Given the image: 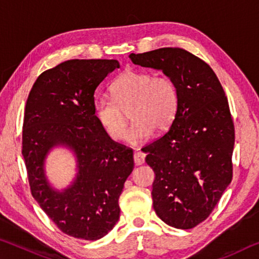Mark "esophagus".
I'll use <instances>...</instances> for the list:
<instances>
[{"label":"esophagus","mask_w":259,"mask_h":259,"mask_svg":"<svg viewBox=\"0 0 259 259\" xmlns=\"http://www.w3.org/2000/svg\"><path fill=\"white\" fill-rule=\"evenodd\" d=\"M134 160L136 165H140L145 162V154L143 152H136L134 154Z\"/></svg>","instance_id":"esophagus-1"}]
</instances>
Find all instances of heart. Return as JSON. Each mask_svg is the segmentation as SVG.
I'll use <instances>...</instances> for the list:
<instances>
[{"instance_id":"obj_1","label":"heart","mask_w":259,"mask_h":259,"mask_svg":"<svg viewBox=\"0 0 259 259\" xmlns=\"http://www.w3.org/2000/svg\"><path fill=\"white\" fill-rule=\"evenodd\" d=\"M111 99L95 102V116L113 140L124 139L129 114L135 121L128 134L131 144H143L153 131L168 130L179 109L177 84L168 76H154L150 72L128 68L109 87Z\"/></svg>"}]
</instances>
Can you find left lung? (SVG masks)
Returning <instances> with one entry per match:
<instances>
[{
	"label": "left lung",
	"mask_w": 259,
	"mask_h": 259,
	"mask_svg": "<svg viewBox=\"0 0 259 259\" xmlns=\"http://www.w3.org/2000/svg\"><path fill=\"white\" fill-rule=\"evenodd\" d=\"M130 59L172 78L179 109L169 130L145 147L155 174L153 207L165 224L190 230L209 217L233 177L234 124L216 74L182 48H161Z\"/></svg>",
	"instance_id": "1"
}]
</instances>
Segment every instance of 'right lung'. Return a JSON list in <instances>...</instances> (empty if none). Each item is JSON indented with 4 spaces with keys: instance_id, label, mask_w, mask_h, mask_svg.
<instances>
[{
    "instance_id": "right-lung-1",
    "label": "right lung",
    "mask_w": 259,
    "mask_h": 259,
    "mask_svg": "<svg viewBox=\"0 0 259 259\" xmlns=\"http://www.w3.org/2000/svg\"><path fill=\"white\" fill-rule=\"evenodd\" d=\"M120 64L114 59H72L43 72L28 95L23 156L33 198L69 236L95 241L120 218L119 198L134 169V152L114 142L95 116V91ZM61 145L77 157L78 175L61 192L52 189L44 161Z\"/></svg>"
}]
</instances>
